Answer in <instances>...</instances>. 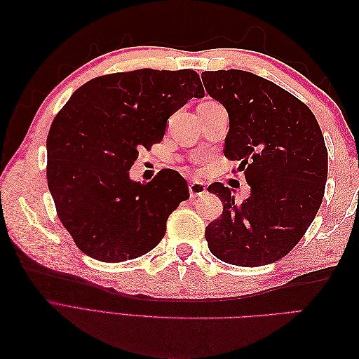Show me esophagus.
I'll use <instances>...</instances> for the list:
<instances>
[{"label":"esophagus","instance_id":"1","mask_svg":"<svg viewBox=\"0 0 359 359\" xmlns=\"http://www.w3.org/2000/svg\"><path fill=\"white\" fill-rule=\"evenodd\" d=\"M189 191H190V198L194 199V198H199V196H203V194H206V187L203 182H190L189 184Z\"/></svg>","mask_w":359,"mask_h":359}]
</instances>
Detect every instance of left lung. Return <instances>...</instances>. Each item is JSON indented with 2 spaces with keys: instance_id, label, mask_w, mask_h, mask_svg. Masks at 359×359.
Returning a JSON list of instances; mask_svg holds the SVG:
<instances>
[{
  "instance_id": "8db88e82",
  "label": "left lung",
  "mask_w": 359,
  "mask_h": 359,
  "mask_svg": "<svg viewBox=\"0 0 359 359\" xmlns=\"http://www.w3.org/2000/svg\"><path fill=\"white\" fill-rule=\"evenodd\" d=\"M205 90L229 114L224 156L240 161L250 196L214 182L223 212L205 229L226 264L262 266L295 247L316 217L328 178V151L309 107L281 86L244 70L203 72Z\"/></svg>"
}]
</instances>
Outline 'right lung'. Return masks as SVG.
<instances>
[{"label":"right lung","instance_id":"obj_1","mask_svg":"<svg viewBox=\"0 0 359 359\" xmlns=\"http://www.w3.org/2000/svg\"><path fill=\"white\" fill-rule=\"evenodd\" d=\"M205 95L194 70L140 69L99 76L74 91L50 126L48 186L58 219L81 252L124 262L151 252L189 199L187 181L163 169L130 178L139 149L160 142L168 119Z\"/></svg>","mask_w":359,"mask_h":359}]
</instances>
